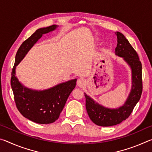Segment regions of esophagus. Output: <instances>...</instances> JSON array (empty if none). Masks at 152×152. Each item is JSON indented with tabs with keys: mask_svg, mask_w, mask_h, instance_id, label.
Wrapping results in <instances>:
<instances>
[{
	"mask_svg": "<svg viewBox=\"0 0 152 152\" xmlns=\"http://www.w3.org/2000/svg\"><path fill=\"white\" fill-rule=\"evenodd\" d=\"M86 84V80H84L83 78H80L78 79V80H77V85L80 87H82L85 85Z\"/></svg>",
	"mask_w": 152,
	"mask_h": 152,
	"instance_id": "obj_1",
	"label": "esophagus"
}]
</instances>
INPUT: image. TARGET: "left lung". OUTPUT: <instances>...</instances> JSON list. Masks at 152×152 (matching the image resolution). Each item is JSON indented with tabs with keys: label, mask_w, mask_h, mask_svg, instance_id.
Returning <instances> with one entry per match:
<instances>
[{
	"label": "left lung",
	"mask_w": 152,
	"mask_h": 152,
	"mask_svg": "<svg viewBox=\"0 0 152 152\" xmlns=\"http://www.w3.org/2000/svg\"><path fill=\"white\" fill-rule=\"evenodd\" d=\"M117 37L116 55L123 58L132 70V89L127 101L119 109H107L95 102L86 93V108L90 119L97 125L109 127L127 119L140 101L143 91L142 65L137 53L121 33H115Z\"/></svg>",
	"instance_id": "left-lung-1"
}]
</instances>
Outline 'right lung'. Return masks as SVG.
<instances>
[{
	"label": "right lung",
	"mask_w": 152,
	"mask_h": 152,
	"mask_svg": "<svg viewBox=\"0 0 152 152\" xmlns=\"http://www.w3.org/2000/svg\"><path fill=\"white\" fill-rule=\"evenodd\" d=\"M57 27L54 25L40 28L24 41L17 51L11 72V85L17 109L23 116L39 124H49L58 119L69 95L76 87V79L45 91H33L21 85L15 76V68L43 34Z\"/></svg>",
	"instance_id": "1"
}]
</instances>
